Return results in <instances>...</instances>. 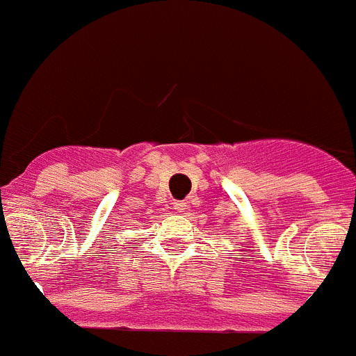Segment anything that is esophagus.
Here are the masks:
<instances>
[{
	"mask_svg": "<svg viewBox=\"0 0 356 356\" xmlns=\"http://www.w3.org/2000/svg\"><path fill=\"white\" fill-rule=\"evenodd\" d=\"M174 209H177L179 213H182L186 209V202H182V200H175L174 202Z\"/></svg>",
	"mask_w": 356,
	"mask_h": 356,
	"instance_id": "obj_1",
	"label": "esophagus"
}]
</instances>
